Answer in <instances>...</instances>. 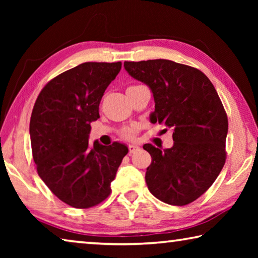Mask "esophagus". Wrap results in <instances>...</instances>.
Masks as SVG:
<instances>
[{
  "label": "esophagus",
  "mask_w": 258,
  "mask_h": 258,
  "mask_svg": "<svg viewBox=\"0 0 258 258\" xmlns=\"http://www.w3.org/2000/svg\"><path fill=\"white\" fill-rule=\"evenodd\" d=\"M140 149V148L138 147V146H135V145H130L128 146V154L131 155V154H134L135 151H138Z\"/></svg>",
  "instance_id": "obj_1"
}]
</instances>
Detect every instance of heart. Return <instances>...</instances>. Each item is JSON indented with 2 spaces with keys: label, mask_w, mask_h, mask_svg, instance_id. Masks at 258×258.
<instances>
[{
  "label": "heart",
  "mask_w": 258,
  "mask_h": 258,
  "mask_svg": "<svg viewBox=\"0 0 258 258\" xmlns=\"http://www.w3.org/2000/svg\"><path fill=\"white\" fill-rule=\"evenodd\" d=\"M130 87H132V86H130ZM134 134H135V127H134V126H131V127H126V128H124L120 132L121 137H123L124 139H127V140L133 139L134 138Z\"/></svg>",
  "instance_id": "obj_1"
}]
</instances>
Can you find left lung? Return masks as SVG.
<instances>
[{
	"instance_id": "obj_1",
	"label": "left lung",
	"mask_w": 258,
	"mask_h": 258,
	"mask_svg": "<svg viewBox=\"0 0 258 258\" xmlns=\"http://www.w3.org/2000/svg\"><path fill=\"white\" fill-rule=\"evenodd\" d=\"M124 67L154 93L150 120L173 130L169 149L143 146L152 158L148 189L174 206L195 202L211 187L226 159L228 116L215 87L199 69L171 60L125 61Z\"/></svg>"
}]
</instances>
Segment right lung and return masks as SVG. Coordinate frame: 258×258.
I'll return each instance as SVG.
<instances>
[{
    "label": "right lung",
    "mask_w": 258,
    "mask_h": 258,
    "mask_svg": "<svg viewBox=\"0 0 258 258\" xmlns=\"http://www.w3.org/2000/svg\"><path fill=\"white\" fill-rule=\"evenodd\" d=\"M121 62H84L52 78L35 101L29 133L40 177L55 197L75 208L97 206L128 152L118 142L89 143L104 91Z\"/></svg>",
    "instance_id": "add662e5"
}]
</instances>
